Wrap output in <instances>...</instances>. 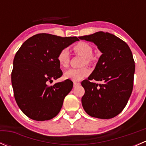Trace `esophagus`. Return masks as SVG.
<instances>
[{
  "label": "esophagus",
  "mask_w": 146,
  "mask_h": 146,
  "mask_svg": "<svg viewBox=\"0 0 146 146\" xmlns=\"http://www.w3.org/2000/svg\"><path fill=\"white\" fill-rule=\"evenodd\" d=\"M80 85V83H79V82H73V86H74V87L78 86V85Z\"/></svg>",
  "instance_id": "34e87169"
}]
</instances>
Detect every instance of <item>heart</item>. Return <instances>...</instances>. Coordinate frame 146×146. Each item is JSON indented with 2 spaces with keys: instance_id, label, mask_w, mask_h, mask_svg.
Masks as SVG:
<instances>
[{
  "instance_id": "heart-1",
  "label": "heart",
  "mask_w": 146,
  "mask_h": 146,
  "mask_svg": "<svg viewBox=\"0 0 146 146\" xmlns=\"http://www.w3.org/2000/svg\"><path fill=\"white\" fill-rule=\"evenodd\" d=\"M73 50L75 53L82 56L85 58L84 64H89L92 61V56L93 54L91 46L86 42H80L73 46ZM58 61L60 66L63 68H66L70 61V54L67 48L61 50L58 55ZM90 70L88 68L82 67L80 68H71L64 73V78L73 81H79L88 76Z\"/></svg>"
}]
</instances>
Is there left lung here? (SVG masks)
Returning <instances> with one entry per match:
<instances>
[{
    "mask_svg": "<svg viewBox=\"0 0 146 146\" xmlns=\"http://www.w3.org/2000/svg\"><path fill=\"white\" fill-rule=\"evenodd\" d=\"M79 39L93 42L102 53L92 73L81 82L85 89L82 107L92 117L113 118L124 109L133 90L135 62L131 51L126 42L108 32ZM92 80L103 82L95 84Z\"/></svg>",
    "mask_w": 146,
    "mask_h": 146,
    "instance_id": "8db88e82",
    "label": "left lung"
}]
</instances>
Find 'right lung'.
Masks as SVG:
<instances>
[{
	"label": "right lung",
	"mask_w": 146,
	"mask_h": 146,
	"mask_svg": "<svg viewBox=\"0 0 146 146\" xmlns=\"http://www.w3.org/2000/svg\"><path fill=\"white\" fill-rule=\"evenodd\" d=\"M79 41L76 36L61 37L37 34L26 40L13 60L12 86L17 105L29 118L49 120L59 113L70 92V80L48 85L63 75L58 61L61 50Z\"/></svg>",
	"instance_id": "add662e5"
}]
</instances>
